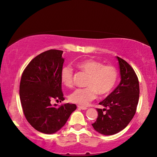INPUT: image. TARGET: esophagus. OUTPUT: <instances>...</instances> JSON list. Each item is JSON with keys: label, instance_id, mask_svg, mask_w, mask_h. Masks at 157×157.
<instances>
[{"label": "esophagus", "instance_id": "34e87169", "mask_svg": "<svg viewBox=\"0 0 157 157\" xmlns=\"http://www.w3.org/2000/svg\"><path fill=\"white\" fill-rule=\"evenodd\" d=\"M78 109H80L81 110H87L88 109V108L87 107H84V106H78Z\"/></svg>", "mask_w": 157, "mask_h": 157}]
</instances>
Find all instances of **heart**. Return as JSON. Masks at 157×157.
<instances>
[{
  "instance_id": "1",
  "label": "heart",
  "mask_w": 157,
  "mask_h": 157,
  "mask_svg": "<svg viewBox=\"0 0 157 157\" xmlns=\"http://www.w3.org/2000/svg\"><path fill=\"white\" fill-rule=\"evenodd\" d=\"M77 67L88 74L87 88L76 89L70 95L69 100L74 104L86 106L99 95H106L115 88L118 79V72L113 66L104 65L101 62L88 59L77 63ZM74 71L69 66L63 67L60 79L66 87L73 86Z\"/></svg>"
}]
</instances>
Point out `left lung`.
<instances>
[{
	"mask_svg": "<svg viewBox=\"0 0 157 157\" xmlns=\"http://www.w3.org/2000/svg\"><path fill=\"white\" fill-rule=\"evenodd\" d=\"M116 58L121 81L106 99L99 103L105 109H97L98 117L92 124L94 130L106 136L121 132L129 124L136 113L139 99V82L134 70L123 59Z\"/></svg>",
	"mask_w": 157,
	"mask_h": 157,
	"instance_id": "1",
	"label": "left lung"
}]
</instances>
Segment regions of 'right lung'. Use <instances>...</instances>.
<instances>
[{
    "mask_svg": "<svg viewBox=\"0 0 157 157\" xmlns=\"http://www.w3.org/2000/svg\"><path fill=\"white\" fill-rule=\"evenodd\" d=\"M63 51H44L30 62L21 78L19 96L27 121L40 132L53 134L58 132L76 109L74 104L60 107L51 100L63 101L60 73L65 59Z\"/></svg>",
    "mask_w": 157,
    "mask_h": 157,
    "instance_id": "add662e5",
    "label": "right lung"
}]
</instances>
